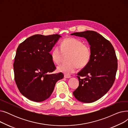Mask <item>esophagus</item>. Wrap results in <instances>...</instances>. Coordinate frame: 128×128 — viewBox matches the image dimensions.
<instances>
[{
  "instance_id": "1",
  "label": "esophagus",
  "mask_w": 128,
  "mask_h": 128,
  "mask_svg": "<svg viewBox=\"0 0 128 128\" xmlns=\"http://www.w3.org/2000/svg\"><path fill=\"white\" fill-rule=\"evenodd\" d=\"M70 77H71L70 76L67 75H64V78H70Z\"/></svg>"
}]
</instances>
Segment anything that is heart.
<instances>
[{
    "instance_id": "1",
    "label": "heart",
    "mask_w": 128,
    "mask_h": 128,
    "mask_svg": "<svg viewBox=\"0 0 128 128\" xmlns=\"http://www.w3.org/2000/svg\"><path fill=\"white\" fill-rule=\"evenodd\" d=\"M69 54L68 56V62L58 66L57 70L69 75L75 72L78 67L82 68L86 67L90 62L91 52L88 46L84 44L81 40L76 38L68 37L64 39L58 46L54 48L51 52L52 60L54 63L58 64L61 62L64 54Z\"/></svg>"
}]
</instances>
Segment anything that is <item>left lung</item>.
<instances>
[{"instance_id":"left-lung-1","label":"left lung","mask_w":128,"mask_h":128,"mask_svg":"<svg viewBox=\"0 0 128 128\" xmlns=\"http://www.w3.org/2000/svg\"><path fill=\"white\" fill-rule=\"evenodd\" d=\"M71 35L84 37L90 46V62L78 73L79 86L73 95L79 101L92 103L108 92L115 80L118 63L112 44L98 32L92 30L76 32ZM80 76H85L80 79Z\"/></svg>"}]
</instances>
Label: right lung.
Wrapping results in <instances>:
<instances>
[{
	"instance_id": "obj_1",
	"label": "right lung",
	"mask_w": 128,
	"mask_h": 128,
	"mask_svg": "<svg viewBox=\"0 0 128 128\" xmlns=\"http://www.w3.org/2000/svg\"><path fill=\"white\" fill-rule=\"evenodd\" d=\"M62 37L58 34L30 36L18 46L13 64L14 79L22 94L32 101L48 98L63 74H52L56 67L50 52Z\"/></svg>"
}]
</instances>
